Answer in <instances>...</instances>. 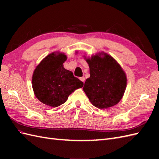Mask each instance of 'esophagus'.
<instances>
[{
	"mask_svg": "<svg viewBox=\"0 0 159 159\" xmlns=\"http://www.w3.org/2000/svg\"><path fill=\"white\" fill-rule=\"evenodd\" d=\"M80 80H81V81H83V82L84 83V82H85V77H84V76H82V77H80Z\"/></svg>",
	"mask_w": 159,
	"mask_h": 159,
	"instance_id": "esophagus-1",
	"label": "esophagus"
}]
</instances>
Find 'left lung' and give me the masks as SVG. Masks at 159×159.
Listing matches in <instances>:
<instances>
[{
	"label": "left lung",
	"instance_id": "1",
	"mask_svg": "<svg viewBox=\"0 0 159 159\" xmlns=\"http://www.w3.org/2000/svg\"><path fill=\"white\" fill-rule=\"evenodd\" d=\"M86 59L90 77L86 80L83 91L94 107L103 109L120 102L126 87V76L112 57L104 53Z\"/></svg>",
	"mask_w": 159,
	"mask_h": 159
}]
</instances>
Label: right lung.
I'll return each instance as SVG.
<instances>
[{"label": "right lung", "instance_id": "obj_1", "mask_svg": "<svg viewBox=\"0 0 159 159\" xmlns=\"http://www.w3.org/2000/svg\"><path fill=\"white\" fill-rule=\"evenodd\" d=\"M67 59L63 53L50 54L43 59L33 72L32 86L35 95L42 103L57 107L66 102L68 96L83 83L63 67Z\"/></svg>", "mask_w": 159, "mask_h": 159}]
</instances>
